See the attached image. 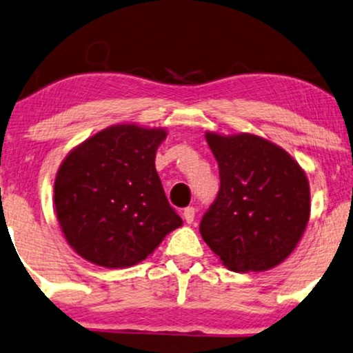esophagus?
Returning a JSON list of instances; mask_svg holds the SVG:
<instances>
[{
  "label": "esophagus",
  "instance_id": "esophagus-1",
  "mask_svg": "<svg viewBox=\"0 0 353 353\" xmlns=\"http://www.w3.org/2000/svg\"><path fill=\"white\" fill-rule=\"evenodd\" d=\"M182 215H184V220L187 223H192V221H194V218H195V208L194 207H187Z\"/></svg>",
  "mask_w": 353,
  "mask_h": 353
}]
</instances>
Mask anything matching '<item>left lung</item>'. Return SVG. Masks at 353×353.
I'll return each mask as SVG.
<instances>
[{
  "mask_svg": "<svg viewBox=\"0 0 353 353\" xmlns=\"http://www.w3.org/2000/svg\"><path fill=\"white\" fill-rule=\"evenodd\" d=\"M220 168V190L200 221L208 248L233 272L283 262L310 220V184L287 151L249 133L205 135Z\"/></svg>",
  "mask_w": 353,
  "mask_h": 353,
  "instance_id": "1",
  "label": "left lung"
}]
</instances>
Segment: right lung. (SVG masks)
<instances>
[{
    "mask_svg": "<svg viewBox=\"0 0 353 353\" xmlns=\"http://www.w3.org/2000/svg\"><path fill=\"white\" fill-rule=\"evenodd\" d=\"M166 135L163 128L114 125L61 163L53 187L57 218L83 259L107 269L132 267L182 225L154 168Z\"/></svg>",
    "mask_w": 353,
    "mask_h": 353,
    "instance_id": "right-lung-1",
    "label": "right lung"
}]
</instances>
